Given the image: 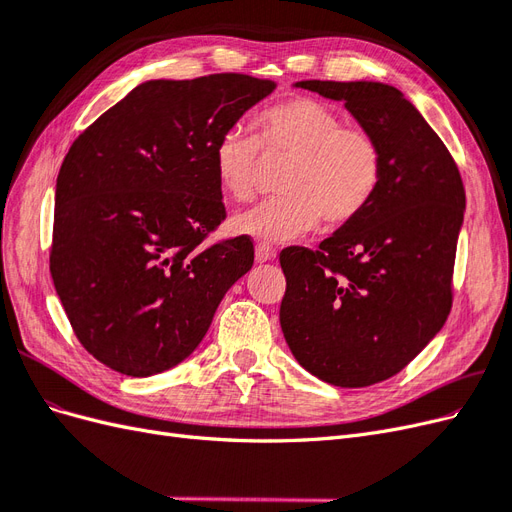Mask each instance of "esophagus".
Returning <instances> with one entry per match:
<instances>
[{
	"label": "esophagus",
	"mask_w": 512,
	"mask_h": 512,
	"mask_svg": "<svg viewBox=\"0 0 512 512\" xmlns=\"http://www.w3.org/2000/svg\"><path fill=\"white\" fill-rule=\"evenodd\" d=\"M275 247L269 245V243H256V260L258 262H267V260H273L275 258Z\"/></svg>",
	"instance_id": "1"
}]
</instances>
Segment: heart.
Here are the masks:
<instances>
[{
    "label": "heart",
    "instance_id": "b5f03b06",
    "mask_svg": "<svg viewBox=\"0 0 512 512\" xmlns=\"http://www.w3.org/2000/svg\"><path fill=\"white\" fill-rule=\"evenodd\" d=\"M256 136L228 128L213 147V168L222 192L250 200L258 149L284 153L292 162L280 179V196L239 213L232 228L262 241H288L312 230L342 228L361 218L376 198L384 156L378 136L344 123L335 108L314 98H290L262 111Z\"/></svg>",
    "mask_w": 512,
    "mask_h": 512
}]
</instances>
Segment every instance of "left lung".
<instances>
[{"mask_svg": "<svg viewBox=\"0 0 512 512\" xmlns=\"http://www.w3.org/2000/svg\"><path fill=\"white\" fill-rule=\"evenodd\" d=\"M297 87L342 100L382 145L380 188L361 218L314 250L280 254V324L294 359L324 382L361 389L399 374L451 314L466 190L451 151L399 89Z\"/></svg>", "mask_w": 512, "mask_h": 512, "instance_id": "1", "label": "left lung"}]
</instances>
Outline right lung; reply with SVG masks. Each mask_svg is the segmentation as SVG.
Returning <instances> with one entry per match:
<instances>
[{"mask_svg": "<svg viewBox=\"0 0 512 512\" xmlns=\"http://www.w3.org/2000/svg\"><path fill=\"white\" fill-rule=\"evenodd\" d=\"M275 89L226 72L147 81L79 134L59 168L51 277L83 348L145 378L194 352L226 290L254 265L226 220L213 147Z\"/></svg>", "mask_w": 512, "mask_h": 512, "instance_id": "obj_1", "label": "right lung"}]
</instances>
